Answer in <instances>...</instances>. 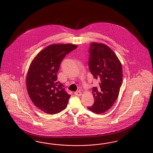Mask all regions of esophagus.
I'll return each mask as SVG.
<instances>
[{
	"instance_id": "esophagus-1",
	"label": "esophagus",
	"mask_w": 153,
	"mask_h": 153,
	"mask_svg": "<svg viewBox=\"0 0 153 153\" xmlns=\"http://www.w3.org/2000/svg\"><path fill=\"white\" fill-rule=\"evenodd\" d=\"M74 94L76 96H81V92L80 91H77L74 92Z\"/></svg>"
}]
</instances>
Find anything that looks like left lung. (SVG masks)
Masks as SVG:
<instances>
[{"instance_id":"left-lung-1","label":"left lung","mask_w":153,"mask_h":153,"mask_svg":"<svg viewBox=\"0 0 153 153\" xmlns=\"http://www.w3.org/2000/svg\"><path fill=\"white\" fill-rule=\"evenodd\" d=\"M89 53L90 72L99 83L92 89L95 102L88 109L102 114L112 106L118 97L123 81L122 67L115 53L105 44L92 42Z\"/></svg>"}]
</instances>
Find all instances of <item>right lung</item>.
<instances>
[{"instance_id": "right-lung-1", "label": "right lung", "mask_w": 153, "mask_h": 153, "mask_svg": "<svg viewBox=\"0 0 153 153\" xmlns=\"http://www.w3.org/2000/svg\"><path fill=\"white\" fill-rule=\"evenodd\" d=\"M77 48L73 44H52L40 51L30 65L26 87L31 100L45 113L56 114L67 106L71 95L57 81L61 61Z\"/></svg>"}]
</instances>
